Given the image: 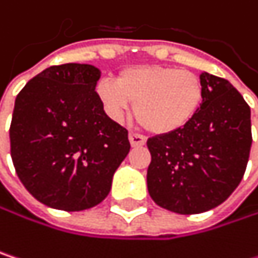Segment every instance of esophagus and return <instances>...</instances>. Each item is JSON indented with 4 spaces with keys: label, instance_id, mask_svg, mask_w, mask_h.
Returning <instances> with one entry per match:
<instances>
[{
    "label": "esophagus",
    "instance_id": "obj_1",
    "mask_svg": "<svg viewBox=\"0 0 258 258\" xmlns=\"http://www.w3.org/2000/svg\"><path fill=\"white\" fill-rule=\"evenodd\" d=\"M128 139H130V145H131L133 148H136V146H143V145L146 143V139H145L142 134L130 133Z\"/></svg>",
    "mask_w": 258,
    "mask_h": 258
}]
</instances>
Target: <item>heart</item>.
Segmentation results:
<instances>
[{
	"label": "heart",
	"instance_id": "heart-1",
	"mask_svg": "<svg viewBox=\"0 0 258 258\" xmlns=\"http://www.w3.org/2000/svg\"><path fill=\"white\" fill-rule=\"evenodd\" d=\"M95 91L110 119L124 121L131 103H136V118L155 134L183 128L197 115L205 98L203 83L196 73L163 66L124 69L116 82L103 79Z\"/></svg>",
	"mask_w": 258,
	"mask_h": 258
}]
</instances>
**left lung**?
<instances>
[{"label": "left lung", "instance_id": "8db88e82", "mask_svg": "<svg viewBox=\"0 0 258 258\" xmlns=\"http://www.w3.org/2000/svg\"><path fill=\"white\" fill-rule=\"evenodd\" d=\"M205 98L197 115L169 134L148 139V191L172 212L191 215L217 208L236 189L249 158L251 110L226 79L203 72Z\"/></svg>", "mask_w": 258, "mask_h": 258}]
</instances>
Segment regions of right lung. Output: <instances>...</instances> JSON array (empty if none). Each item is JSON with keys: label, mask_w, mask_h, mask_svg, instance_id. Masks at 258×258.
<instances>
[{"label": "right lung", "mask_w": 258, "mask_h": 258, "mask_svg": "<svg viewBox=\"0 0 258 258\" xmlns=\"http://www.w3.org/2000/svg\"><path fill=\"white\" fill-rule=\"evenodd\" d=\"M100 76L91 64L53 66L16 97L12 160L24 186L49 208L76 212L101 203L130 152L128 131L97 97Z\"/></svg>", "instance_id": "right-lung-1"}]
</instances>
